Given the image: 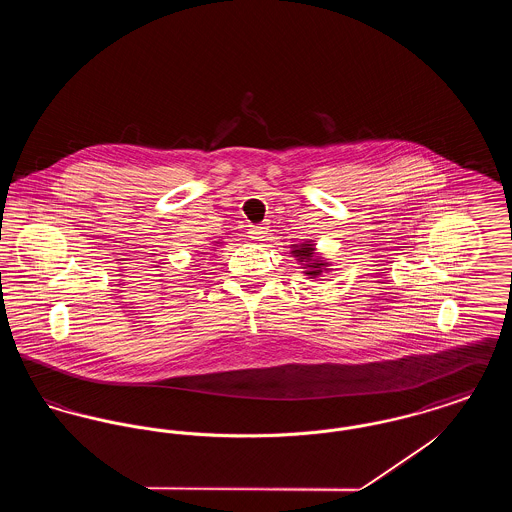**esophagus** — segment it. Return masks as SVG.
Segmentation results:
<instances>
[{
	"label": "esophagus",
	"instance_id": "esophagus-1",
	"mask_svg": "<svg viewBox=\"0 0 512 512\" xmlns=\"http://www.w3.org/2000/svg\"><path fill=\"white\" fill-rule=\"evenodd\" d=\"M265 234H267V228H265V226H251V228H249V238H253V240H257V242H261V240L265 238Z\"/></svg>",
	"mask_w": 512,
	"mask_h": 512
}]
</instances>
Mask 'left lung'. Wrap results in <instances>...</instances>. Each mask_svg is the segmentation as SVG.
I'll use <instances>...</instances> for the list:
<instances>
[{
	"mask_svg": "<svg viewBox=\"0 0 512 512\" xmlns=\"http://www.w3.org/2000/svg\"><path fill=\"white\" fill-rule=\"evenodd\" d=\"M292 253L293 257H297V261L307 268V272H305L307 276L317 278V276L322 274V270H326L324 268L326 263L318 261L317 257H315V247H313V244L293 245Z\"/></svg>",
	"mask_w": 512,
	"mask_h": 512,
	"instance_id": "left-lung-1",
	"label": "left lung"
}]
</instances>
